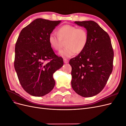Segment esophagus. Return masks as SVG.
Here are the masks:
<instances>
[{
	"instance_id": "34e87169",
	"label": "esophagus",
	"mask_w": 126,
	"mask_h": 126,
	"mask_svg": "<svg viewBox=\"0 0 126 126\" xmlns=\"http://www.w3.org/2000/svg\"><path fill=\"white\" fill-rule=\"evenodd\" d=\"M63 62H64V63H68V62H69V60H68L67 59H66V58H64L63 59Z\"/></svg>"
}]
</instances>
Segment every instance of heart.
<instances>
[{
  "instance_id": "1",
  "label": "heart",
  "mask_w": 126,
  "mask_h": 126,
  "mask_svg": "<svg viewBox=\"0 0 126 126\" xmlns=\"http://www.w3.org/2000/svg\"><path fill=\"white\" fill-rule=\"evenodd\" d=\"M57 32V36L54 33L49 34L48 42L51 48L56 51L62 49L63 42H64L66 47L59 52L61 56L69 58L85 49L88 40V35L85 28L64 25L59 28Z\"/></svg>"
}]
</instances>
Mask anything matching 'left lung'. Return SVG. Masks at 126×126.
I'll return each instance as SVG.
<instances>
[{"label":"left lung","mask_w":126,"mask_h":126,"mask_svg":"<svg viewBox=\"0 0 126 126\" xmlns=\"http://www.w3.org/2000/svg\"><path fill=\"white\" fill-rule=\"evenodd\" d=\"M75 22L87 29L88 40L84 50L70 60L71 86L80 96L93 97L104 88L111 74L113 48L108 33L96 22Z\"/></svg>","instance_id":"8db88e82"}]
</instances>
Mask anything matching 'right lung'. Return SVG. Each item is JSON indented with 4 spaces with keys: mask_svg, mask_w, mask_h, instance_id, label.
Segmentation results:
<instances>
[{
    "mask_svg": "<svg viewBox=\"0 0 126 126\" xmlns=\"http://www.w3.org/2000/svg\"><path fill=\"white\" fill-rule=\"evenodd\" d=\"M61 21L41 18L21 30L15 45L14 67L23 89L29 94L41 97L55 85L52 75L63 64L48 42V36Z\"/></svg>",
    "mask_w": 126,
    "mask_h": 126,
    "instance_id": "1",
    "label": "right lung"
}]
</instances>
